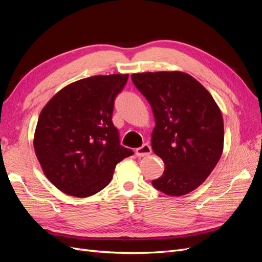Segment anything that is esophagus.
<instances>
[{"label": "esophagus", "instance_id": "obj_1", "mask_svg": "<svg viewBox=\"0 0 262 262\" xmlns=\"http://www.w3.org/2000/svg\"><path fill=\"white\" fill-rule=\"evenodd\" d=\"M150 152H152V148H150V146L148 144H143L141 147H138L136 149V154L139 157H143V156L149 155Z\"/></svg>", "mask_w": 262, "mask_h": 262}]
</instances>
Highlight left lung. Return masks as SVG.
<instances>
[{
	"instance_id": "1",
	"label": "left lung",
	"mask_w": 262,
	"mask_h": 262,
	"mask_svg": "<svg viewBox=\"0 0 262 262\" xmlns=\"http://www.w3.org/2000/svg\"><path fill=\"white\" fill-rule=\"evenodd\" d=\"M155 118L153 152L164 164L152 185L165 194L193 191L215 167L224 147V122L212 95L194 77L180 71L131 75Z\"/></svg>"
}]
</instances>
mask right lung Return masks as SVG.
<instances>
[{"mask_svg":"<svg viewBox=\"0 0 262 262\" xmlns=\"http://www.w3.org/2000/svg\"><path fill=\"white\" fill-rule=\"evenodd\" d=\"M128 74L96 75L63 87L38 118L34 148L46 177L62 192L91 196L133 152L120 145L114 102Z\"/></svg>","mask_w":262,"mask_h":262,"instance_id":"obj_1","label":"right lung"}]
</instances>
